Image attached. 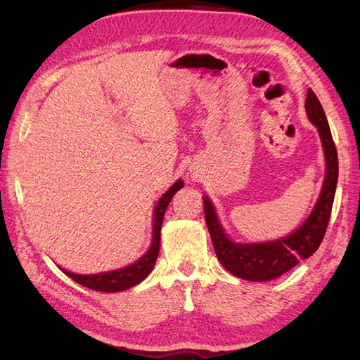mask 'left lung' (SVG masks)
I'll use <instances>...</instances> for the list:
<instances>
[{
    "label": "left lung",
    "mask_w": 360,
    "mask_h": 360,
    "mask_svg": "<svg viewBox=\"0 0 360 360\" xmlns=\"http://www.w3.org/2000/svg\"><path fill=\"white\" fill-rule=\"evenodd\" d=\"M304 109L308 119L318 127L327 167L318 203L294 233L265 243H235L219 224L211 200L208 197L203 198L206 225L219 262L231 275L248 281H270L284 275L298 262L313 255L326 235L338 181V155L324 109L311 89L308 90Z\"/></svg>",
    "instance_id": "1"
}]
</instances>
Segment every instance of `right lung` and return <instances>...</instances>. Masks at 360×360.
Segmentation results:
<instances>
[{
  "label": "right lung",
  "mask_w": 360,
  "mask_h": 360,
  "mask_svg": "<svg viewBox=\"0 0 360 360\" xmlns=\"http://www.w3.org/2000/svg\"><path fill=\"white\" fill-rule=\"evenodd\" d=\"M184 186V182L181 179L176 181L174 184L163 193V197L158 200L154 210V231H152V243L150 248L148 249L141 259H138L135 264L129 266L120 268V270L114 271H105V273H96V275H77V273H71L68 270L60 268L65 275H68L72 281L79 283L84 288L100 290V292H120L125 289H130L133 285H136L143 281V279L149 275L154 268V264L158 255V249H160V230L165 211L168 208L169 202H172L173 195Z\"/></svg>",
  "instance_id": "add662e5"
}]
</instances>
